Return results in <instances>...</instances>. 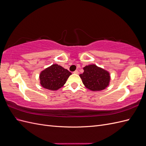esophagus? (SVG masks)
Here are the masks:
<instances>
[{"label": "esophagus", "mask_w": 146, "mask_h": 146, "mask_svg": "<svg viewBox=\"0 0 146 146\" xmlns=\"http://www.w3.org/2000/svg\"><path fill=\"white\" fill-rule=\"evenodd\" d=\"M74 74H78V71L77 70H75V71L74 72Z\"/></svg>", "instance_id": "1"}]
</instances>
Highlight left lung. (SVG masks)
Masks as SVG:
<instances>
[{
  "label": "left lung",
  "mask_w": 146,
  "mask_h": 146,
  "mask_svg": "<svg viewBox=\"0 0 146 146\" xmlns=\"http://www.w3.org/2000/svg\"><path fill=\"white\" fill-rule=\"evenodd\" d=\"M84 72L80 74L83 85L88 89L97 91L105 90L109 85L110 73L95 64L86 66Z\"/></svg>",
  "instance_id": "1"
}]
</instances>
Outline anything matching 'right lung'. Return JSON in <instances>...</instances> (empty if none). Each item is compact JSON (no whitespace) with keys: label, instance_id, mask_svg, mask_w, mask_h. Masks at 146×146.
Returning <instances> with one entry per match:
<instances>
[{"label":"right lung","instance_id":"1","mask_svg":"<svg viewBox=\"0 0 146 146\" xmlns=\"http://www.w3.org/2000/svg\"><path fill=\"white\" fill-rule=\"evenodd\" d=\"M68 70L56 64L45 69L39 75L41 85L46 89L55 91L62 87L71 75Z\"/></svg>","mask_w":146,"mask_h":146}]
</instances>
